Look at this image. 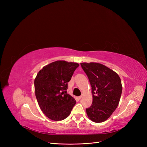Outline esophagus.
Masks as SVG:
<instances>
[{"label":"esophagus","instance_id":"1","mask_svg":"<svg viewBox=\"0 0 147 147\" xmlns=\"http://www.w3.org/2000/svg\"><path fill=\"white\" fill-rule=\"evenodd\" d=\"M82 96H78V99H82Z\"/></svg>","mask_w":147,"mask_h":147}]
</instances>
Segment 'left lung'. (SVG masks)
I'll return each instance as SVG.
<instances>
[{"label":"left lung","mask_w":147,"mask_h":147,"mask_svg":"<svg viewBox=\"0 0 147 147\" xmlns=\"http://www.w3.org/2000/svg\"><path fill=\"white\" fill-rule=\"evenodd\" d=\"M80 64L92 87V103L86 109L88 117L95 123L104 122L118 105L122 92L121 79L116 72L103 64Z\"/></svg>","instance_id":"8db88e82"}]
</instances>
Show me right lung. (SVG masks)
I'll use <instances>...</instances> for the list:
<instances>
[{"label": "right lung", "instance_id": "right-lung-1", "mask_svg": "<svg viewBox=\"0 0 147 147\" xmlns=\"http://www.w3.org/2000/svg\"><path fill=\"white\" fill-rule=\"evenodd\" d=\"M79 64L57 61L44 66L34 80L35 96L40 108L48 118L61 121L67 117L76 100L65 92Z\"/></svg>", "mask_w": 147, "mask_h": 147}]
</instances>
